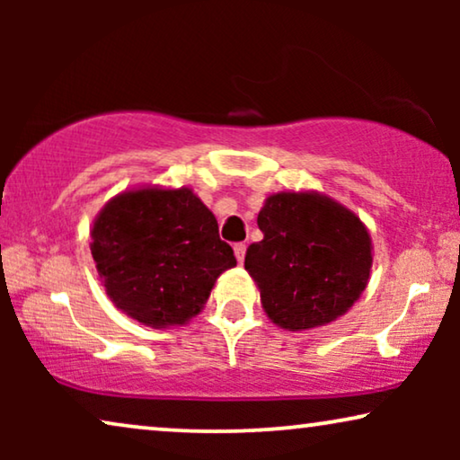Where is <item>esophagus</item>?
<instances>
[{"instance_id":"1","label":"esophagus","mask_w":460,"mask_h":460,"mask_svg":"<svg viewBox=\"0 0 460 460\" xmlns=\"http://www.w3.org/2000/svg\"><path fill=\"white\" fill-rule=\"evenodd\" d=\"M244 253H247V244H244V243H236V244H234V255H236L238 263L244 261Z\"/></svg>"}]
</instances>
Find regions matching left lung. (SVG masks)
I'll list each match as a JSON object with an SVG mask.
<instances>
[{
	"label": "left lung",
	"instance_id": "1",
	"mask_svg": "<svg viewBox=\"0 0 460 460\" xmlns=\"http://www.w3.org/2000/svg\"><path fill=\"white\" fill-rule=\"evenodd\" d=\"M263 241L244 270L261 307L285 331H310L341 318L360 299L373 268V241L354 211L318 190L268 194L257 216Z\"/></svg>",
	"mask_w": 460,
	"mask_h": 460
}]
</instances>
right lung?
Masks as SVG:
<instances>
[{"mask_svg": "<svg viewBox=\"0 0 460 460\" xmlns=\"http://www.w3.org/2000/svg\"><path fill=\"white\" fill-rule=\"evenodd\" d=\"M90 236L109 299L150 329L190 323L219 276L236 266L216 216L190 186L125 188L98 211Z\"/></svg>", "mask_w": 460, "mask_h": 460, "instance_id": "1", "label": "right lung"}]
</instances>
